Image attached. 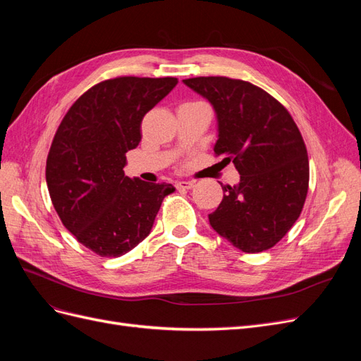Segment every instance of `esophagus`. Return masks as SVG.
I'll return each mask as SVG.
<instances>
[{
	"label": "esophagus",
	"instance_id": "1",
	"mask_svg": "<svg viewBox=\"0 0 361 361\" xmlns=\"http://www.w3.org/2000/svg\"><path fill=\"white\" fill-rule=\"evenodd\" d=\"M176 188L178 190H191V188H194V182L192 180H179V182H176Z\"/></svg>",
	"mask_w": 361,
	"mask_h": 361
}]
</instances>
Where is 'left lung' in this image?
Instances as JSON below:
<instances>
[{
    "label": "left lung",
    "instance_id": "8db88e82",
    "mask_svg": "<svg viewBox=\"0 0 361 361\" xmlns=\"http://www.w3.org/2000/svg\"><path fill=\"white\" fill-rule=\"evenodd\" d=\"M216 117L214 152L233 162L239 182L221 185L214 231L244 253L274 247L298 220L309 190V158L293 118L265 90L226 76L183 80Z\"/></svg>",
    "mask_w": 361,
    "mask_h": 361
}]
</instances>
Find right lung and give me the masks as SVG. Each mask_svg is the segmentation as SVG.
Returning a JSON list of instances; mask_svg holds the SVG:
<instances>
[{
    "label": "right lung",
    "instance_id": "1",
    "mask_svg": "<svg viewBox=\"0 0 361 361\" xmlns=\"http://www.w3.org/2000/svg\"><path fill=\"white\" fill-rule=\"evenodd\" d=\"M178 78L120 76L93 85L69 108L52 140L47 183L64 227L104 257H118L150 233L171 183L125 176L141 120Z\"/></svg>",
    "mask_w": 361,
    "mask_h": 361
}]
</instances>
